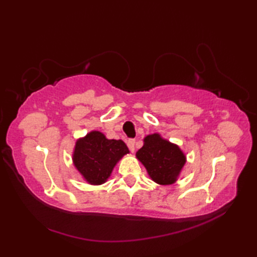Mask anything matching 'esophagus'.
<instances>
[{
  "mask_svg": "<svg viewBox=\"0 0 257 257\" xmlns=\"http://www.w3.org/2000/svg\"><path fill=\"white\" fill-rule=\"evenodd\" d=\"M128 148H129V150L132 151V152H135V149H136V141L134 140V139H130V140H128Z\"/></svg>",
  "mask_w": 257,
  "mask_h": 257,
  "instance_id": "1",
  "label": "esophagus"
}]
</instances>
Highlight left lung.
Instances as JSON below:
<instances>
[{
	"label": "left lung",
	"instance_id": "1",
	"mask_svg": "<svg viewBox=\"0 0 257 257\" xmlns=\"http://www.w3.org/2000/svg\"><path fill=\"white\" fill-rule=\"evenodd\" d=\"M136 157L145 166L152 181L161 185L176 182L187 162L180 147L163 139L159 134L145 137L143 148L137 151Z\"/></svg>",
	"mask_w": 257,
	"mask_h": 257
}]
</instances>
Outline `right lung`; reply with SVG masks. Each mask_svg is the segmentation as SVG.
<instances>
[{"label":"right lung","instance_id":"obj_1","mask_svg":"<svg viewBox=\"0 0 257 257\" xmlns=\"http://www.w3.org/2000/svg\"><path fill=\"white\" fill-rule=\"evenodd\" d=\"M129 154L122 140L107 139L100 132H90L76 141L73 163L86 182L105 183L121 158Z\"/></svg>","mask_w":257,"mask_h":257}]
</instances>
